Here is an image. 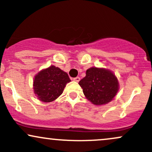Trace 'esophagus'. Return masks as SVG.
<instances>
[{
  "instance_id": "obj_1",
  "label": "esophagus",
  "mask_w": 152,
  "mask_h": 152,
  "mask_svg": "<svg viewBox=\"0 0 152 152\" xmlns=\"http://www.w3.org/2000/svg\"><path fill=\"white\" fill-rule=\"evenodd\" d=\"M74 81H76V82H78L80 81V78L79 77H76L74 78Z\"/></svg>"
}]
</instances>
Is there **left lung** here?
Returning a JSON list of instances; mask_svg holds the SVG:
<instances>
[{"label": "left lung", "mask_w": 152, "mask_h": 152, "mask_svg": "<svg viewBox=\"0 0 152 152\" xmlns=\"http://www.w3.org/2000/svg\"><path fill=\"white\" fill-rule=\"evenodd\" d=\"M78 84L86 98L96 106L111 102L119 89V83L114 72L104 68L91 67L87 69L86 76Z\"/></svg>", "instance_id": "obj_1"}]
</instances>
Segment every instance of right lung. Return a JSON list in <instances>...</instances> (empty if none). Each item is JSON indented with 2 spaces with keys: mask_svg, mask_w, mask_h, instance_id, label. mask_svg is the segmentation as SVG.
Returning <instances> with one entry per match:
<instances>
[{
  "mask_svg": "<svg viewBox=\"0 0 152 152\" xmlns=\"http://www.w3.org/2000/svg\"><path fill=\"white\" fill-rule=\"evenodd\" d=\"M70 81L67 73L58 67L50 66L34 76L33 88L41 102H51L61 95L66 84Z\"/></svg>",
  "mask_w": 152,
  "mask_h": 152,
  "instance_id": "obj_1",
  "label": "right lung"
}]
</instances>
